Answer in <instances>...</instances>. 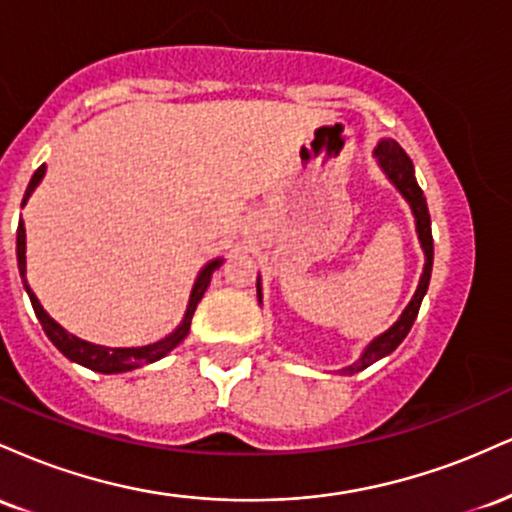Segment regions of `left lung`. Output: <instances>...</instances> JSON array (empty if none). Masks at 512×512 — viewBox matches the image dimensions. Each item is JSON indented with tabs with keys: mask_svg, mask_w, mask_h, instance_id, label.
I'll return each mask as SVG.
<instances>
[{
	"mask_svg": "<svg viewBox=\"0 0 512 512\" xmlns=\"http://www.w3.org/2000/svg\"><path fill=\"white\" fill-rule=\"evenodd\" d=\"M375 156H378V163L383 166L387 178L395 182L397 190L402 192V195L407 197V202L411 204V211H414V216H416V231H419L421 248H424V252H426V264H424V274H421V281H419V289H416L414 298L409 301L407 310H404L402 317H399L395 325H392L385 334H380L375 342H370V346L366 351H363V356L358 358L356 363H351L349 368L342 370V373H346V375H354V373H358V370L368 368L370 363L380 361L383 356L392 354V351H395L397 346L404 342V337L409 334L411 325H414L416 315H419L421 301H424V296L428 291V281H431V269H433L431 214H428L424 190H421L419 182H416L414 166H411L409 156L404 154L402 146H399L397 142H392V139H385V142H380L378 149H375ZM257 296L262 298L260 284H257Z\"/></svg>",
	"mask_w": 512,
	"mask_h": 512,
	"instance_id": "obj_1",
	"label": "left lung"
}]
</instances>
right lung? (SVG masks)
I'll list each match as a JSON object with an SVG mask.
<instances>
[{
    "label": "right lung",
    "mask_w": 512,
    "mask_h": 512,
    "mask_svg": "<svg viewBox=\"0 0 512 512\" xmlns=\"http://www.w3.org/2000/svg\"><path fill=\"white\" fill-rule=\"evenodd\" d=\"M43 173H45V166H40L33 173V178L26 187V195H23L21 207L26 204V199L31 197V192L35 190V185H38L40 178H43ZM16 257H19V272L23 276V286H26L28 296H31L35 315H38L40 325H43V330L50 337V342L55 344L67 358H72V361L81 363V366H86L91 370H98V373H125V370H134V368L146 366V363H154V361H158V358L166 356L168 351H173L175 346H178L182 339L187 337V332H190V322H192V315H195V310H197V303L202 301V296H204V291H207L214 269L221 264V260H214V262H209L202 272H199L197 281H195V289H192V296H190V305H187L185 320H182V325L173 334H170V337L161 339V342H156V344L139 346V349H108V346L84 342V339L74 337V334L62 330V327L57 325V322L52 320L48 313H45L43 305H40L38 298H35V293L28 289V284H26V228H23V221L19 223V231H16Z\"/></svg>",
    "instance_id": "1"
}]
</instances>
